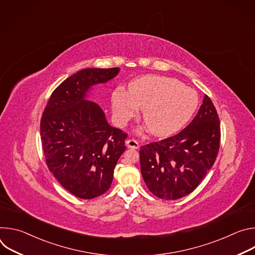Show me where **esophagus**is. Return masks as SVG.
<instances>
[{
    "mask_svg": "<svg viewBox=\"0 0 255 255\" xmlns=\"http://www.w3.org/2000/svg\"><path fill=\"white\" fill-rule=\"evenodd\" d=\"M126 146L131 149H138L139 143L134 139H128V140H126Z\"/></svg>",
    "mask_w": 255,
    "mask_h": 255,
    "instance_id": "esophagus-1",
    "label": "esophagus"
}]
</instances>
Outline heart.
I'll list each match as a JSON object with an SVG mask.
<instances>
[{"mask_svg": "<svg viewBox=\"0 0 255 255\" xmlns=\"http://www.w3.org/2000/svg\"><path fill=\"white\" fill-rule=\"evenodd\" d=\"M199 105L197 93L178 80L161 76H144L129 84V91L117 88L112 94L113 114L126 124L143 110L142 118L150 132L170 136L185 127Z\"/></svg>", "mask_w": 255, "mask_h": 255, "instance_id": "b5f03b06", "label": "heart"}]
</instances>
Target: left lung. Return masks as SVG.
<instances>
[{"label": "left lung", "instance_id": "obj_1", "mask_svg": "<svg viewBox=\"0 0 255 255\" xmlns=\"http://www.w3.org/2000/svg\"><path fill=\"white\" fill-rule=\"evenodd\" d=\"M220 122L205 95L194 120L178 134L140 148V168L157 198L177 200L191 194L213 166L220 147Z\"/></svg>", "mask_w": 255, "mask_h": 255}]
</instances>
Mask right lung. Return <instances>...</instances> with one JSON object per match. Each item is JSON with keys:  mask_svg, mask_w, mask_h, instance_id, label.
I'll return each instance as SVG.
<instances>
[{"mask_svg": "<svg viewBox=\"0 0 255 255\" xmlns=\"http://www.w3.org/2000/svg\"><path fill=\"white\" fill-rule=\"evenodd\" d=\"M119 67L86 68L63 81L45 107L40 132L46 164L70 194L89 200L106 193L125 151L127 134L108 123L89 101L93 87L114 79Z\"/></svg>", "mask_w": 255, "mask_h": 255, "instance_id": "1", "label": "right lung"}]
</instances>
